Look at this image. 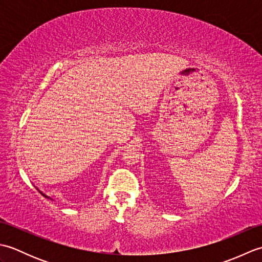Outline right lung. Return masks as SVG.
Here are the masks:
<instances>
[{"label": "right lung", "mask_w": 262, "mask_h": 262, "mask_svg": "<svg viewBox=\"0 0 262 262\" xmlns=\"http://www.w3.org/2000/svg\"><path fill=\"white\" fill-rule=\"evenodd\" d=\"M36 188H37V187H36ZM37 190H38L39 192H40V193L42 194V196H43V197H45V198H48V199H52L51 197H49V196H47V194H45V193H43L42 191H40V190H39V189H38V188H37ZM52 200H53V199H52Z\"/></svg>", "instance_id": "add662e5"}]
</instances>
